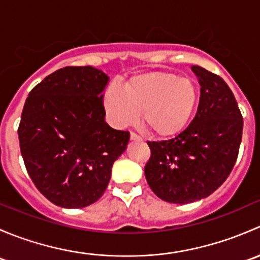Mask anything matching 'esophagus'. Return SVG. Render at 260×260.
I'll return each instance as SVG.
<instances>
[{
  "mask_svg": "<svg viewBox=\"0 0 260 260\" xmlns=\"http://www.w3.org/2000/svg\"><path fill=\"white\" fill-rule=\"evenodd\" d=\"M131 141H143V138L141 136L136 135V133H131Z\"/></svg>",
  "mask_w": 260,
  "mask_h": 260,
  "instance_id": "34e87169",
  "label": "esophagus"
}]
</instances>
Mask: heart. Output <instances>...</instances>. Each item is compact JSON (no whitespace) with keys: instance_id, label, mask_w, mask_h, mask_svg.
Returning <instances> with one entry per match:
<instances>
[{"instance_id":"obj_1","label":"heart","mask_w":260,"mask_h":260,"mask_svg":"<svg viewBox=\"0 0 260 260\" xmlns=\"http://www.w3.org/2000/svg\"><path fill=\"white\" fill-rule=\"evenodd\" d=\"M109 120L118 128L140 118L152 135L172 137L185 129L196 103L198 89L192 80L174 73L149 72L131 78L124 89L111 85L103 96Z\"/></svg>"}]
</instances>
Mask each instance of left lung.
Listing matches in <instances>:
<instances>
[{"label": "left lung", "mask_w": 260, "mask_h": 260, "mask_svg": "<svg viewBox=\"0 0 260 260\" xmlns=\"http://www.w3.org/2000/svg\"><path fill=\"white\" fill-rule=\"evenodd\" d=\"M191 70L201 86L195 118L172 140L147 142L146 180L171 204L195 203L217 190L232 172L242 142L243 117L228 84L198 65Z\"/></svg>", "instance_id": "left-lung-1"}]
</instances>
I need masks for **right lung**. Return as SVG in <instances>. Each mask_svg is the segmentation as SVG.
<instances>
[{
	"label": "right lung",
	"mask_w": 260,
	"mask_h": 260,
	"mask_svg": "<svg viewBox=\"0 0 260 260\" xmlns=\"http://www.w3.org/2000/svg\"><path fill=\"white\" fill-rule=\"evenodd\" d=\"M109 77L93 67H68L28 93L18 127L21 154L38 190L55 205L80 209L101 199L129 133L106 122Z\"/></svg>",
	"instance_id": "obj_1"
}]
</instances>
